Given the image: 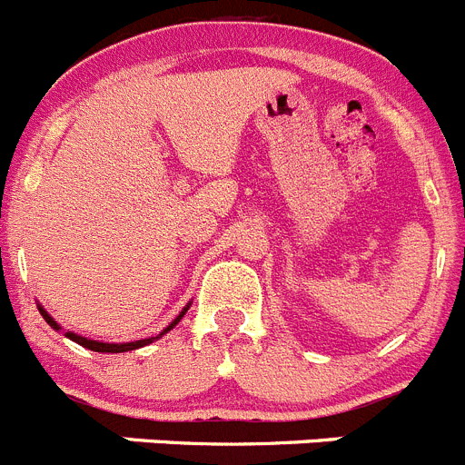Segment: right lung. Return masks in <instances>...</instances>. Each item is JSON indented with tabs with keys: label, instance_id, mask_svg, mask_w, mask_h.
I'll list each match as a JSON object with an SVG mask.
<instances>
[{
	"label": "right lung",
	"instance_id": "add662e5",
	"mask_svg": "<svg viewBox=\"0 0 465 465\" xmlns=\"http://www.w3.org/2000/svg\"><path fill=\"white\" fill-rule=\"evenodd\" d=\"M190 305L192 303H187L185 308H183L181 311V315L175 317L173 322H171L169 326H166V329H162L160 333H157V336H150V338H141V341H132V342H102V341H90V338H85V336H81V333H74V331H64V336L69 338V341H74V342H78V345H83V347H87V350H92V352H108V354H118V352H129V350H139V347H145V345H150V342H154V341H160L162 336H164V333H169L171 329H173L175 324H178V322L183 320V317H185V312L190 311ZM36 308H39V312H41V317H44L45 322H48L50 326H53V329H55V331H62V326L57 324L55 320H53V317L48 315V311H45L44 305L41 303H36Z\"/></svg>",
	"mask_w": 465,
	"mask_h": 465
}]
</instances>
